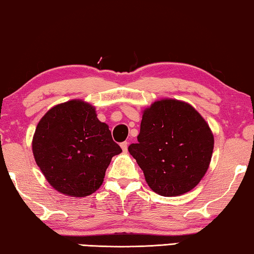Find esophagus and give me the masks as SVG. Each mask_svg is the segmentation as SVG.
Masks as SVG:
<instances>
[{"instance_id": "34e87169", "label": "esophagus", "mask_w": 254, "mask_h": 254, "mask_svg": "<svg viewBox=\"0 0 254 254\" xmlns=\"http://www.w3.org/2000/svg\"><path fill=\"white\" fill-rule=\"evenodd\" d=\"M127 141H123L122 144H121V147H122V149H123V152L124 153H127Z\"/></svg>"}]
</instances>
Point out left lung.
I'll return each mask as SVG.
<instances>
[{"label": "left lung", "instance_id": "1", "mask_svg": "<svg viewBox=\"0 0 254 254\" xmlns=\"http://www.w3.org/2000/svg\"><path fill=\"white\" fill-rule=\"evenodd\" d=\"M137 139L128 152L144 171L148 187L164 197L187 193L208 169L213 133L187 102L164 99L152 103L142 113Z\"/></svg>", "mask_w": 254, "mask_h": 254}]
</instances>
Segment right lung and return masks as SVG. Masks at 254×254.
Here are the masks:
<instances>
[{
    "instance_id": "obj_1",
    "label": "right lung",
    "mask_w": 254,
    "mask_h": 254,
    "mask_svg": "<svg viewBox=\"0 0 254 254\" xmlns=\"http://www.w3.org/2000/svg\"><path fill=\"white\" fill-rule=\"evenodd\" d=\"M35 162L61 193L86 197L102 185L107 168L122 149L95 108L71 100L49 109L38 123L32 141Z\"/></svg>"
}]
</instances>
